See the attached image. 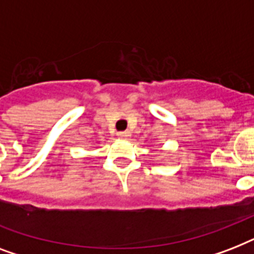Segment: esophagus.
<instances>
[{
  "label": "esophagus",
  "instance_id": "1",
  "mask_svg": "<svg viewBox=\"0 0 254 254\" xmlns=\"http://www.w3.org/2000/svg\"><path fill=\"white\" fill-rule=\"evenodd\" d=\"M131 135V133L129 130H125V131H120L119 133V137L120 138H123V139H127Z\"/></svg>",
  "mask_w": 254,
  "mask_h": 254
}]
</instances>
